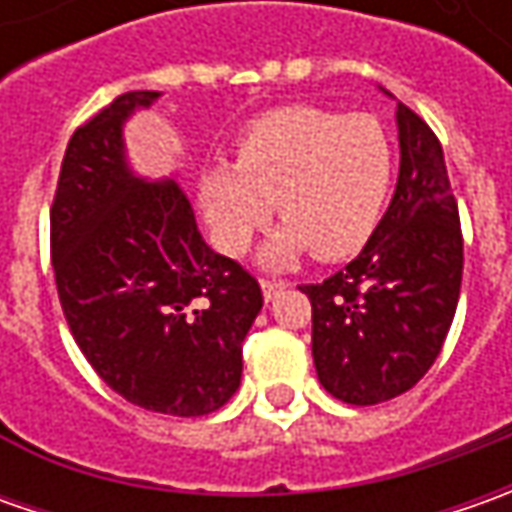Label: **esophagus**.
I'll return each instance as SVG.
<instances>
[{
  "instance_id": "1",
  "label": "esophagus",
  "mask_w": 512,
  "mask_h": 512,
  "mask_svg": "<svg viewBox=\"0 0 512 512\" xmlns=\"http://www.w3.org/2000/svg\"><path fill=\"white\" fill-rule=\"evenodd\" d=\"M285 287H287L285 279H262V293H265L267 302H270V299H276Z\"/></svg>"
}]
</instances>
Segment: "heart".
Segmentation results:
<instances>
[{"label":"heart","mask_w":512,"mask_h":512,"mask_svg":"<svg viewBox=\"0 0 512 512\" xmlns=\"http://www.w3.org/2000/svg\"><path fill=\"white\" fill-rule=\"evenodd\" d=\"M393 170V139L376 116L282 108L239 133L236 168L205 173L199 202L213 242L230 256L245 253L276 202L287 225L265 247L270 265L307 247L319 259H344L379 225Z\"/></svg>","instance_id":"b5f03b06"}]
</instances>
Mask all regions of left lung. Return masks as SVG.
Segmentation results:
<instances>
[{"label": "left lung", "instance_id": "8db88e82", "mask_svg": "<svg viewBox=\"0 0 512 512\" xmlns=\"http://www.w3.org/2000/svg\"><path fill=\"white\" fill-rule=\"evenodd\" d=\"M399 182L364 250L319 285L313 362L339 402L367 407L407 393L433 367L462 290L459 205L436 133L399 102Z\"/></svg>", "mask_w": 512, "mask_h": 512}]
</instances>
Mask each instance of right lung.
<instances>
[{"label":"right lung","instance_id":"obj_1","mask_svg":"<svg viewBox=\"0 0 512 512\" xmlns=\"http://www.w3.org/2000/svg\"><path fill=\"white\" fill-rule=\"evenodd\" d=\"M156 90H130L70 136L50 205V262L70 333L99 379L136 407L207 416L242 382L262 310L245 267L213 253L176 182L125 165L122 125Z\"/></svg>","mask_w":512,"mask_h":512}]
</instances>
